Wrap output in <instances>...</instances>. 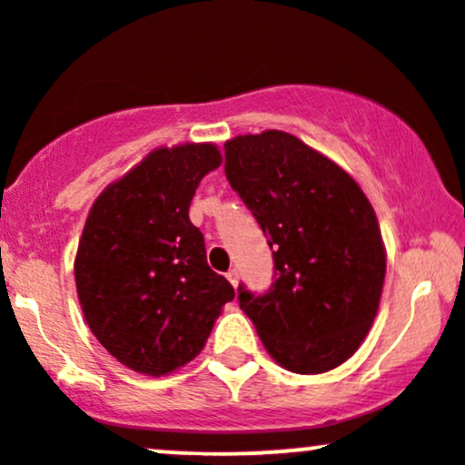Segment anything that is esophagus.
<instances>
[{"instance_id": "obj_1", "label": "esophagus", "mask_w": 465, "mask_h": 465, "mask_svg": "<svg viewBox=\"0 0 465 465\" xmlns=\"http://www.w3.org/2000/svg\"><path fill=\"white\" fill-rule=\"evenodd\" d=\"M227 280L232 282L233 288H236V286H238V271H236V269H229V271H227Z\"/></svg>"}]
</instances>
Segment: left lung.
Returning <instances> with one entry per match:
<instances>
[{
  "label": "left lung",
  "instance_id": "8db88e82",
  "mask_svg": "<svg viewBox=\"0 0 465 465\" xmlns=\"http://www.w3.org/2000/svg\"><path fill=\"white\" fill-rule=\"evenodd\" d=\"M225 174L275 262L264 295L238 288L240 308L284 370H334L361 348L385 284L371 203L341 165L284 131L225 142Z\"/></svg>",
  "mask_w": 465,
  "mask_h": 465
}]
</instances>
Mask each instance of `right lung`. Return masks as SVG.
<instances>
[{
    "label": "right lung",
    "mask_w": 465,
    "mask_h": 465,
    "mask_svg": "<svg viewBox=\"0 0 465 465\" xmlns=\"http://www.w3.org/2000/svg\"><path fill=\"white\" fill-rule=\"evenodd\" d=\"M221 162L214 143L154 148L89 210L74 262L78 302L95 339L133 371L163 376L190 362L236 295L207 266L188 214Z\"/></svg>",
    "instance_id": "add662e5"
}]
</instances>
